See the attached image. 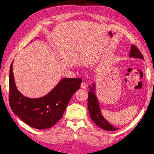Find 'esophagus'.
Here are the masks:
<instances>
[{"mask_svg": "<svg viewBox=\"0 0 154 154\" xmlns=\"http://www.w3.org/2000/svg\"><path fill=\"white\" fill-rule=\"evenodd\" d=\"M81 87L82 89H86V88H87V84L86 82H82L81 83Z\"/></svg>", "mask_w": 154, "mask_h": 154, "instance_id": "esophagus-1", "label": "esophagus"}]
</instances>
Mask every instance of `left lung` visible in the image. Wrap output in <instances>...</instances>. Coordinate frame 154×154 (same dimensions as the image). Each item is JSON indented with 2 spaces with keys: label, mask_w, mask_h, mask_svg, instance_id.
<instances>
[{
  "label": "left lung",
  "mask_w": 154,
  "mask_h": 154,
  "mask_svg": "<svg viewBox=\"0 0 154 154\" xmlns=\"http://www.w3.org/2000/svg\"><path fill=\"white\" fill-rule=\"evenodd\" d=\"M129 57L144 60L143 55L139 49L134 45L131 46ZM88 106L90 117L98 126L104 130L110 131H117L119 129L117 128L112 126L111 124L108 122L103 115L101 114L99 101L96 94V85L94 83H93L91 86H90V85L89 86Z\"/></svg>",
  "instance_id": "8db88e82"
}]
</instances>
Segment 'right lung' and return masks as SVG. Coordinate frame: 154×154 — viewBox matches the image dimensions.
Masks as SVG:
<instances>
[{"label": "right lung", "mask_w": 154, "mask_h": 154, "mask_svg": "<svg viewBox=\"0 0 154 154\" xmlns=\"http://www.w3.org/2000/svg\"><path fill=\"white\" fill-rule=\"evenodd\" d=\"M9 72V105L15 114L30 126L37 129L50 128L62 117L72 95L81 88L82 79L63 78L42 97L30 98L17 89L13 72Z\"/></svg>", "instance_id": "obj_1"}]
</instances>
